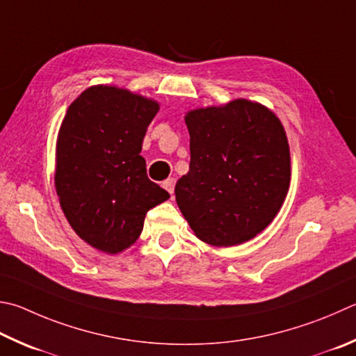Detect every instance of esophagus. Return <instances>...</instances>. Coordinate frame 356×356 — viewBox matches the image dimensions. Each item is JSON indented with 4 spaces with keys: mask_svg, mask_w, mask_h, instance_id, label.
Returning a JSON list of instances; mask_svg holds the SVG:
<instances>
[{
    "mask_svg": "<svg viewBox=\"0 0 356 356\" xmlns=\"http://www.w3.org/2000/svg\"><path fill=\"white\" fill-rule=\"evenodd\" d=\"M174 185H176V179H172V177H170V179H166L165 182H163V188L168 191V193H174Z\"/></svg>",
    "mask_w": 356,
    "mask_h": 356,
    "instance_id": "obj_1",
    "label": "esophagus"
}]
</instances>
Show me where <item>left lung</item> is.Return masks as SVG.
<instances>
[{
  "label": "left lung",
  "instance_id": "8db88e82",
  "mask_svg": "<svg viewBox=\"0 0 356 356\" xmlns=\"http://www.w3.org/2000/svg\"><path fill=\"white\" fill-rule=\"evenodd\" d=\"M190 171L176 184V200L200 241L230 248L273 222L289 190L285 127L260 102L244 98L185 113Z\"/></svg>",
  "mask_w": 356,
  "mask_h": 356
}]
</instances>
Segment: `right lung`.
<instances>
[{
    "label": "right lung",
    "instance_id": "1",
    "mask_svg": "<svg viewBox=\"0 0 356 356\" xmlns=\"http://www.w3.org/2000/svg\"><path fill=\"white\" fill-rule=\"evenodd\" d=\"M157 101L115 86H92L67 108L57 134L54 184L81 240L120 254L138 240L147 210L170 197L140 156Z\"/></svg>",
    "mask_w": 356,
    "mask_h": 356
}]
</instances>
